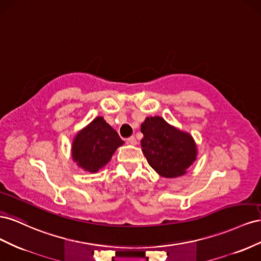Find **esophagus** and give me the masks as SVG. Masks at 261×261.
I'll list each match as a JSON object with an SVG mask.
<instances>
[{
	"instance_id": "esophagus-1",
	"label": "esophagus",
	"mask_w": 261,
	"mask_h": 261,
	"mask_svg": "<svg viewBox=\"0 0 261 261\" xmlns=\"http://www.w3.org/2000/svg\"><path fill=\"white\" fill-rule=\"evenodd\" d=\"M126 143H129L131 145H136L137 144V139L132 136V137L126 139Z\"/></svg>"
}]
</instances>
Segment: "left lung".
Masks as SVG:
<instances>
[{
  "label": "left lung",
  "mask_w": 261,
  "mask_h": 261,
  "mask_svg": "<svg viewBox=\"0 0 261 261\" xmlns=\"http://www.w3.org/2000/svg\"><path fill=\"white\" fill-rule=\"evenodd\" d=\"M142 152L162 177L182 176L197 159V145L187 132L168 124L162 117H147L141 124Z\"/></svg>",
  "instance_id": "1"
}]
</instances>
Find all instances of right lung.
<instances>
[{
	"label": "right lung",
	"instance_id": "1",
	"mask_svg": "<svg viewBox=\"0 0 261 261\" xmlns=\"http://www.w3.org/2000/svg\"><path fill=\"white\" fill-rule=\"evenodd\" d=\"M123 143L117 131L102 117H96L74 138L72 159L86 172L97 173Z\"/></svg>",
	"mask_w": 261,
	"mask_h": 261
}]
</instances>
